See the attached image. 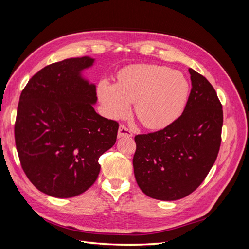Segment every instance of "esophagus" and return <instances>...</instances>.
Returning <instances> with one entry per match:
<instances>
[{
  "label": "esophagus",
  "mask_w": 249,
  "mask_h": 249,
  "mask_svg": "<svg viewBox=\"0 0 249 249\" xmlns=\"http://www.w3.org/2000/svg\"><path fill=\"white\" fill-rule=\"evenodd\" d=\"M132 136H133V133L124 124H120L118 129V137L122 138V137H132Z\"/></svg>",
  "instance_id": "esophagus-1"
}]
</instances>
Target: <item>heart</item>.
<instances>
[{"mask_svg":"<svg viewBox=\"0 0 249 249\" xmlns=\"http://www.w3.org/2000/svg\"><path fill=\"white\" fill-rule=\"evenodd\" d=\"M190 85L182 72L156 64H136L119 72L117 84L103 80L99 96L111 118L125 116L135 103V113L148 129H161L182 114Z\"/></svg>","mask_w":249,"mask_h":249,"instance_id":"b5f03b06","label":"heart"}]
</instances>
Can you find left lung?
Masks as SVG:
<instances>
[{
    "label": "left lung",
    "instance_id": "1",
    "mask_svg": "<svg viewBox=\"0 0 249 249\" xmlns=\"http://www.w3.org/2000/svg\"><path fill=\"white\" fill-rule=\"evenodd\" d=\"M189 72L192 88L182 115L162 130L135 136V178L143 193L159 200L196 190L219 153L222 105L202 74Z\"/></svg>",
    "mask_w": 249,
    "mask_h": 249
}]
</instances>
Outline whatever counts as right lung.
<instances>
[{
  "label": "right lung",
  "instance_id": "obj_1",
  "mask_svg": "<svg viewBox=\"0 0 249 249\" xmlns=\"http://www.w3.org/2000/svg\"><path fill=\"white\" fill-rule=\"evenodd\" d=\"M90 57L43 67L19 96L14 138L21 168L37 189L59 198L88 190L99 158L115 144L118 123L94 111L95 85L82 79Z\"/></svg>",
  "mask_w": 249,
  "mask_h": 249
}]
</instances>
